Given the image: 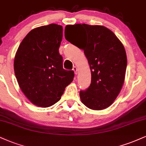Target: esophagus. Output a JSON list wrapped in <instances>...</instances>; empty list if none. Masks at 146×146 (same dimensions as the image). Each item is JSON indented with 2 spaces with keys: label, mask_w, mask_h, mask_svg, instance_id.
Wrapping results in <instances>:
<instances>
[{
  "label": "esophagus",
  "mask_w": 146,
  "mask_h": 146,
  "mask_svg": "<svg viewBox=\"0 0 146 146\" xmlns=\"http://www.w3.org/2000/svg\"><path fill=\"white\" fill-rule=\"evenodd\" d=\"M73 71L75 72V74L76 75L77 73H78V68H77L76 66H73Z\"/></svg>",
  "instance_id": "34e87169"
}]
</instances>
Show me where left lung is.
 I'll return each mask as SVG.
<instances>
[{"mask_svg": "<svg viewBox=\"0 0 146 146\" xmlns=\"http://www.w3.org/2000/svg\"><path fill=\"white\" fill-rule=\"evenodd\" d=\"M80 29L85 31L86 41L81 49L90 64L92 77L90 86L80 90V99L91 110H101L110 107L120 92L127 65L126 52L115 34L103 26L68 25L66 39L74 45L65 31Z\"/></svg>", "mask_w": 146, "mask_h": 146, "instance_id": "obj_1", "label": "left lung"}]
</instances>
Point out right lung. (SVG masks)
<instances>
[{
	"label": "right lung",
	"mask_w": 146,
	"mask_h": 146,
	"mask_svg": "<svg viewBox=\"0 0 146 146\" xmlns=\"http://www.w3.org/2000/svg\"><path fill=\"white\" fill-rule=\"evenodd\" d=\"M62 26L55 24L32 30L21 42L14 60V71L21 90L31 103L47 108L60 99L74 78L63 68L59 47Z\"/></svg>",
	"instance_id": "obj_1"
}]
</instances>
